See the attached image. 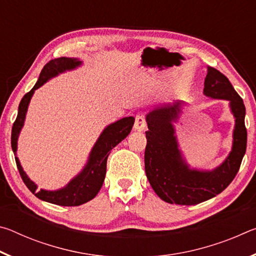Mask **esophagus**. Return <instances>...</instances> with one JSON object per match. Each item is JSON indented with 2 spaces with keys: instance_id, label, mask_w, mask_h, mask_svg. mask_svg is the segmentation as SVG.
<instances>
[{
  "instance_id": "34e87169",
  "label": "esophagus",
  "mask_w": 256,
  "mask_h": 256,
  "mask_svg": "<svg viewBox=\"0 0 256 256\" xmlns=\"http://www.w3.org/2000/svg\"><path fill=\"white\" fill-rule=\"evenodd\" d=\"M134 130H136V131H138V132H141V131H144V130L146 128V120H144V118L142 115H136V122H134Z\"/></svg>"
}]
</instances>
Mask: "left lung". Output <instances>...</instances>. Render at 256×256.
I'll list each match as a JSON object with an SVG mask.
<instances>
[{
  "instance_id": "8db88e82",
  "label": "left lung",
  "mask_w": 256,
  "mask_h": 256,
  "mask_svg": "<svg viewBox=\"0 0 256 256\" xmlns=\"http://www.w3.org/2000/svg\"><path fill=\"white\" fill-rule=\"evenodd\" d=\"M203 94L212 99L227 100L235 118L230 152L211 170L190 167L180 149L174 124L183 112V100L157 107L146 115L149 128L146 132V178L156 194L172 204L194 206L222 193L235 178L246 151L245 106L230 82L222 72L208 66Z\"/></svg>"
}]
</instances>
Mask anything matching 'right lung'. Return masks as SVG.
Returning <instances> with one entry per match:
<instances>
[{"instance_id":"right-lung-1","label":"right lung","mask_w":256,"mask_h":256,"mask_svg":"<svg viewBox=\"0 0 256 256\" xmlns=\"http://www.w3.org/2000/svg\"><path fill=\"white\" fill-rule=\"evenodd\" d=\"M80 66H82V60L79 58H60L50 60L42 70L40 76L38 78L36 84L34 86V88L21 99L18 108V116H16V122L12 126L11 133V146L16 156V167H18L20 176L26 186L30 190V192L34 194L38 198H40V200L63 206H81L86 202L92 200L97 196L99 190L102 188L104 180H105L107 158L110 151L128 136L134 124L133 116H128V118H120L114 123L107 125L97 138L96 144H94L89 154L88 160H86V164L79 174L73 177L62 188L54 190L40 188V190H37V185L26 174L19 162V158L16 157L18 138L21 130L24 128L29 102L34 96V90L40 88L52 78L58 76L60 73L66 71L76 70Z\"/></svg>"}]
</instances>
